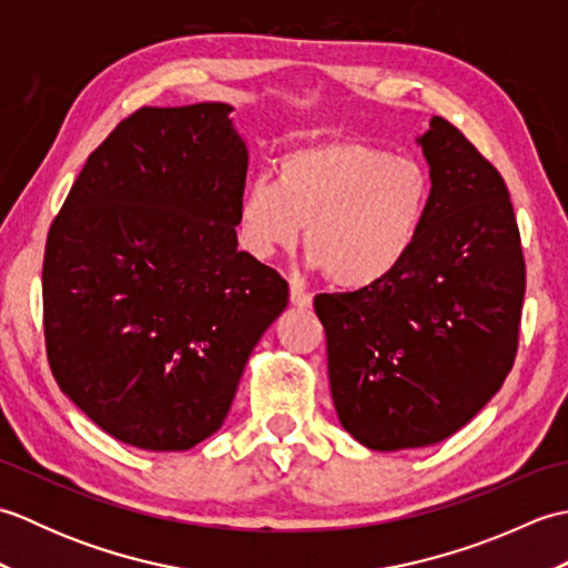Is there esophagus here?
Segmentation results:
<instances>
[{
  "label": "esophagus",
  "mask_w": 568,
  "mask_h": 568,
  "mask_svg": "<svg viewBox=\"0 0 568 568\" xmlns=\"http://www.w3.org/2000/svg\"><path fill=\"white\" fill-rule=\"evenodd\" d=\"M291 303L295 307H312V293L305 291L303 283H297V281L291 283Z\"/></svg>",
  "instance_id": "obj_1"
}]
</instances>
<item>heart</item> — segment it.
I'll return each instance as SVG.
<instances>
[{
  "label": "heart",
  "instance_id": "obj_1",
  "mask_svg": "<svg viewBox=\"0 0 568 568\" xmlns=\"http://www.w3.org/2000/svg\"><path fill=\"white\" fill-rule=\"evenodd\" d=\"M432 175L413 155L339 139L285 153L275 183L256 178L239 202V241L253 258L291 251L305 226L310 263L342 287L390 277L417 246Z\"/></svg>",
  "mask_w": 568,
  "mask_h": 568
}]
</instances>
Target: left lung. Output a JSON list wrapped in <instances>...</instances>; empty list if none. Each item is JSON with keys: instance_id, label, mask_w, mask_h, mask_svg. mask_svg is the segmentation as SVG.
I'll list each match as a JSON object with an SVG mask.
<instances>
[{"instance_id": "obj_1", "label": "left lung", "mask_w": 568, "mask_h": 568, "mask_svg": "<svg viewBox=\"0 0 568 568\" xmlns=\"http://www.w3.org/2000/svg\"><path fill=\"white\" fill-rule=\"evenodd\" d=\"M417 143L432 204L409 258L378 285L315 297L336 415L376 452L437 444L474 419L513 368L523 317L505 180L442 116Z\"/></svg>"}]
</instances>
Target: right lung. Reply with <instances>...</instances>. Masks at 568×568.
<instances>
[{
    "label": "right lung",
    "instance_id": "add662e5",
    "mask_svg": "<svg viewBox=\"0 0 568 568\" xmlns=\"http://www.w3.org/2000/svg\"><path fill=\"white\" fill-rule=\"evenodd\" d=\"M234 106H141L98 149L43 256L48 364L114 439L185 452L222 427L287 283L236 248Z\"/></svg>",
    "mask_w": 568,
    "mask_h": 568
}]
</instances>
